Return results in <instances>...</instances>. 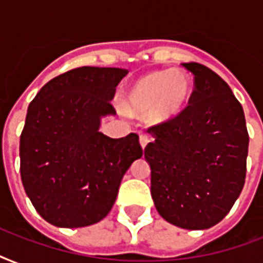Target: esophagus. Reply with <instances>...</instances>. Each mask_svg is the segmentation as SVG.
<instances>
[{
    "mask_svg": "<svg viewBox=\"0 0 263 263\" xmlns=\"http://www.w3.org/2000/svg\"><path fill=\"white\" fill-rule=\"evenodd\" d=\"M139 142H140V146H142V148H144L146 146H147V143L150 142V139H148L147 135H144V134H140L139 135Z\"/></svg>",
    "mask_w": 263,
    "mask_h": 263,
    "instance_id": "34e87169",
    "label": "esophagus"
}]
</instances>
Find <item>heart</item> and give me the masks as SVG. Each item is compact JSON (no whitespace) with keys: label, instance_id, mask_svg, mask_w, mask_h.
Returning <instances> with one entry per match:
<instances>
[{"label":"heart","instance_id":"1","mask_svg":"<svg viewBox=\"0 0 263 263\" xmlns=\"http://www.w3.org/2000/svg\"><path fill=\"white\" fill-rule=\"evenodd\" d=\"M192 80L180 68L156 71L138 79L125 92L124 110L148 113L154 123H168L183 115L192 97Z\"/></svg>","mask_w":263,"mask_h":263}]
</instances>
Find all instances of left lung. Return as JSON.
I'll return each instance as SVG.
<instances>
[{
  "label": "left lung",
  "mask_w": 263,
  "mask_h": 263,
  "mask_svg": "<svg viewBox=\"0 0 263 263\" xmlns=\"http://www.w3.org/2000/svg\"><path fill=\"white\" fill-rule=\"evenodd\" d=\"M190 105L177 119L148 128L144 148L152 196L162 218L184 229H208L232 209L246 180L249 132L245 111L229 86L202 64Z\"/></svg>",
  "instance_id": "left-lung-1"
}]
</instances>
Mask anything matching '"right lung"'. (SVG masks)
Masks as SVG:
<instances>
[{"instance_id":"obj_1","label":"right lung","mask_w":263,"mask_h":263,"mask_svg":"<svg viewBox=\"0 0 263 263\" xmlns=\"http://www.w3.org/2000/svg\"><path fill=\"white\" fill-rule=\"evenodd\" d=\"M121 68L80 67L47 82L28 106L20 136V175L35 210L61 228H80L107 216L123 176L143 156L139 136L111 139L101 117Z\"/></svg>"}]
</instances>
